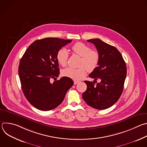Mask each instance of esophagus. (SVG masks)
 <instances>
[{"label":"esophagus","instance_id":"obj_1","mask_svg":"<svg viewBox=\"0 0 147 147\" xmlns=\"http://www.w3.org/2000/svg\"><path fill=\"white\" fill-rule=\"evenodd\" d=\"M80 82V81H78V80H74V85L77 84H78Z\"/></svg>","mask_w":147,"mask_h":147}]
</instances>
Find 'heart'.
<instances>
[{"mask_svg": "<svg viewBox=\"0 0 147 147\" xmlns=\"http://www.w3.org/2000/svg\"><path fill=\"white\" fill-rule=\"evenodd\" d=\"M73 52L81 57L79 68L67 67L62 71V75L78 80L86 76V70L88 72L93 71L98 66L99 61V54L96 51L92 50L89 46L82 42H77L72 47ZM69 54L68 51L61 48L56 53V59L62 66H65L68 61Z\"/></svg>", "mask_w": 147, "mask_h": 147, "instance_id": "obj_1", "label": "heart"}]
</instances>
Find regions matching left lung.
Returning <instances> with one entry per match:
<instances>
[{
    "instance_id": "1",
    "label": "left lung",
    "mask_w": 147,
    "mask_h": 147,
    "mask_svg": "<svg viewBox=\"0 0 147 147\" xmlns=\"http://www.w3.org/2000/svg\"><path fill=\"white\" fill-rule=\"evenodd\" d=\"M88 42L95 45L99 54L98 67L89 77L100 82L95 85L94 81H85L87 90L82 98L89 106L103 110L110 108L118 100L124 87L127 68L120 52L113 46L99 39H91Z\"/></svg>"
}]
</instances>
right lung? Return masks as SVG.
<instances>
[{
    "label": "right lung",
    "instance_id": "right-lung-1",
    "mask_svg": "<svg viewBox=\"0 0 147 147\" xmlns=\"http://www.w3.org/2000/svg\"><path fill=\"white\" fill-rule=\"evenodd\" d=\"M70 39L46 38L34 41L20 61L18 75L23 92L35 108L48 111L56 108L63 100L73 86L72 79L63 77L53 83L51 79L59 77L58 50L71 42Z\"/></svg>",
    "mask_w": 147,
    "mask_h": 147
}]
</instances>
